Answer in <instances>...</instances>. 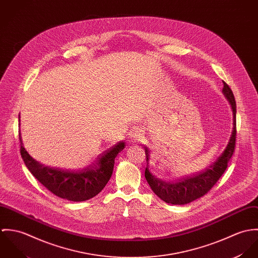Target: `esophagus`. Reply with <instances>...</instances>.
Returning <instances> with one entry per match:
<instances>
[{"mask_svg":"<svg viewBox=\"0 0 258 258\" xmlns=\"http://www.w3.org/2000/svg\"><path fill=\"white\" fill-rule=\"evenodd\" d=\"M143 138V132L141 129H135L133 130L131 136H130V139L133 143H136V142H139L141 141Z\"/></svg>","mask_w":258,"mask_h":258,"instance_id":"34e87169","label":"esophagus"}]
</instances>
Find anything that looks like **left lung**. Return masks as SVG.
<instances>
[{
    "label": "left lung",
    "instance_id": "left-lung-1",
    "mask_svg": "<svg viewBox=\"0 0 258 258\" xmlns=\"http://www.w3.org/2000/svg\"><path fill=\"white\" fill-rule=\"evenodd\" d=\"M223 82L222 93L229 101L233 113V128L230 139L226 148L222 152L218 160L209 167L206 171L200 172L196 175L185 177L175 182H165L153 176L149 171L148 161L150 151L145 147V154L147 158V167L145 170V178L152 190L164 202L172 205H185L197 199L205 196L220 180L222 174L227 168V163L230 160L235 147L236 138V103L234 95L230 87Z\"/></svg>",
    "mask_w": 258,
    "mask_h": 258
}]
</instances>
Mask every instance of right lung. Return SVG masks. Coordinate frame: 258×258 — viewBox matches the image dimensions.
Instances as JSON below:
<instances>
[{"label":"right lung","instance_id":"obj_1","mask_svg":"<svg viewBox=\"0 0 258 258\" xmlns=\"http://www.w3.org/2000/svg\"><path fill=\"white\" fill-rule=\"evenodd\" d=\"M19 137L21 155L29 171L52 194L72 202L87 201L103 189L112 176L116 156L125 148L124 142H119L100 155L95 165L83 170L70 171L43 166L26 151L23 146L21 132Z\"/></svg>","mask_w":258,"mask_h":258}]
</instances>
